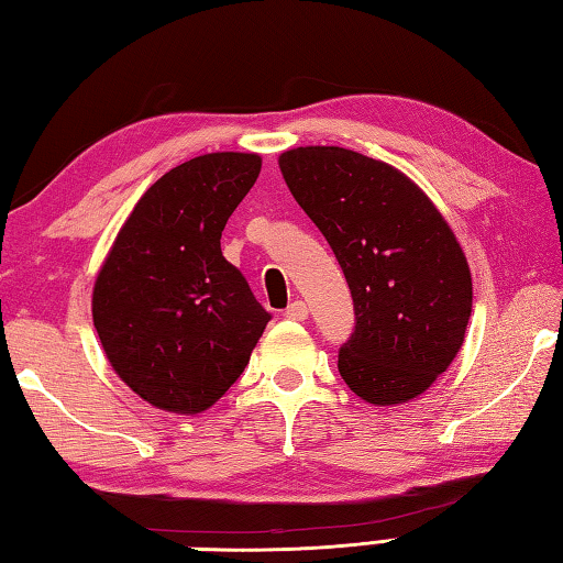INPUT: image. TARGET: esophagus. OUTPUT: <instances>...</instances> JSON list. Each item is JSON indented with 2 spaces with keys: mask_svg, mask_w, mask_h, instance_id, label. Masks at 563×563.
I'll return each instance as SVG.
<instances>
[{
  "mask_svg": "<svg viewBox=\"0 0 563 563\" xmlns=\"http://www.w3.org/2000/svg\"><path fill=\"white\" fill-rule=\"evenodd\" d=\"M308 312H310L308 302L295 300V302H290V308L285 310V317H288V320H295V322H302V320H308Z\"/></svg>",
  "mask_w": 563,
  "mask_h": 563,
  "instance_id": "obj_1",
  "label": "esophagus"
}]
</instances>
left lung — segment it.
<instances>
[{
  "label": "left lung",
  "instance_id": "left-lung-1",
  "mask_svg": "<svg viewBox=\"0 0 563 563\" xmlns=\"http://www.w3.org/2000/svg\"><path fill=\"white\" fill-rule=\"evenodd\" d=\"M278 165L352 290L344 384L372 406L413 401L453 364L473 312V275L451 223L401 169L354 150L292 147Z\"/></svg>",
  "mask_w": 563,
  "mask_h": 563
}]
</instances>
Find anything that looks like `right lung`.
Returning a JSON list of instances; mask_svg holds the SVG:
<instances>
[{"mask_svg":"<svg viewBox=\"0 0 563 563\" xmlns=\"http://www.w3.org/2000/svg\"><path fill=\"white\" fill-rule=\"evenodd\" d=\"M255 152H209L142 194L93 283V324L122 382L159 411L197 416L246 369L271 314L221 253L261 175Z\"/></svg>","mask_w":563,"mask_h":563,"instance_id":"add662e5","label":"right lung"}]
</instances>
